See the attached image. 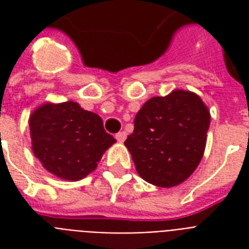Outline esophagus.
<instances>
[{
	"label": "esophagus",
	"mask_w": 249,
	"mask_h": 249,
	"mask_svg": "<svg viewBox=\"0 0 249 249\" xmlns=\"http://www.w3.org/2000/svg\"><path fill=\"white\" fill-rule=\"evenodd\" d=\"M125 138H126V133L125 132H119L116 134V140L120 142V143H123L125 141Z\"/></svg>",
	"instance_id": "obj_1"
}]
</instances>
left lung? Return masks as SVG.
Returning <instances> with one entry per match:
<instances>
[{"mask_svg":"<svg viewBox=\"0 0 249 249\" xmlns=\"http://www.w3.org/2000/svg\"><path fill=\"white\" fill-rule=\"evenodd\" d=\"M211 113L197 94L176 89L150 98L134 119L125 146L148 183L174 187L195 172L204 155Z\"/></svg>","mask_w":249,"mask_h":249,"instance_id":"obj_1","label":"left lung"}]
</instances>
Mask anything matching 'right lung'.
Wrapping results in <instances>:
<instances>
[{"label":"right lung","instance_id":"obj_1","mask_svg":"<svg viewBox=\"0 0 249 249\" xmlns=\"http://www.w3.org/2000/svg\"><path fill=\"white\" fill-rule=\"evenodd\" d=\"M32 151L45 169L64 181H79L97 169L116 140L97 113L77 102H45L28 119Z\"/></svg>","mask_w":249,"mask_h":249}]
</instances>
